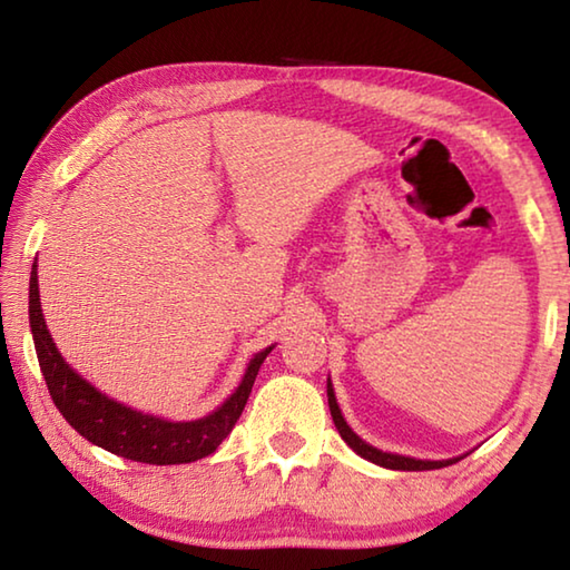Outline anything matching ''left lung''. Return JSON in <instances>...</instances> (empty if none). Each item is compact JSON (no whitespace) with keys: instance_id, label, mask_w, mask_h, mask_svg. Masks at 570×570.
I'll list each match as a JSON object with an SVG mask.
<instances>
[{"instance_id":"1","label":"left lung","mask_w":570,"mask_h":570,"mask_svg":"<svg viewBox=\"0 0 570 570\" xmlns=\"http://www.w3.org/2000/svg\"><path fill=\"white\" fill-rule=\"evenodd\" d=\"M326 397H330L332 420L336 424V430H340L342 440L356 452V455H362L364 460L374 462V465H382V468H390V470H438V468H448V465H452V462L460 460V458H450V460H414V458H404V455H392V452H382L377 448L366 445V442L360 435H354L350 424L344 422L340 404H336V397H334L332 380L326 382Z\"/></svg>"}]
</instances>
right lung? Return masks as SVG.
I'll return each mask as SVG.
<instances>
[{"label":"right lung","mask_w":570,"mask_h":570,"mask_svg":"<svg viewBox=\"0 0 570 570\" xmlns=\"http://www.w3.org/2000/svg\"><path fill=\"white\" fill-rule=\"evenodd\" d=\"M30 326L47 390H50L55 407L62 412V417L92 445L108 450L112 455L148 462V465H180V462H196L216 452L238 422L256 374L268 352L274 350V346H266L264 352L254 354L236 392L216 412L193 422H170L105 397L100 390H95L62 360L42 316L37 262L32 264L30 276Z\"/></svg>","instance_id":"add662e5"}]
</instances>
